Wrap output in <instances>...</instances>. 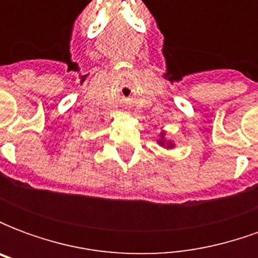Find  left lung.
Listing matches in <instances>:
<instances>
[{
    "instance_id": "left-lung-1",
    "label": "left lung",
    "mask_w": 258,
    "mask_h": 258,
    "mask_svg": "<svg viewBox=\"0 0 258 258\" xmlns=\"http://www.w3.org/2000/svg\"><path fill=\"white\" fill-rule=\"evenodd\" d=\"M163 137H164V135H162V140H160V144H162V145H164V141H163ZM167 146H171V144L168 142V145H167Z\"/></svg>"
}]
</instances>
